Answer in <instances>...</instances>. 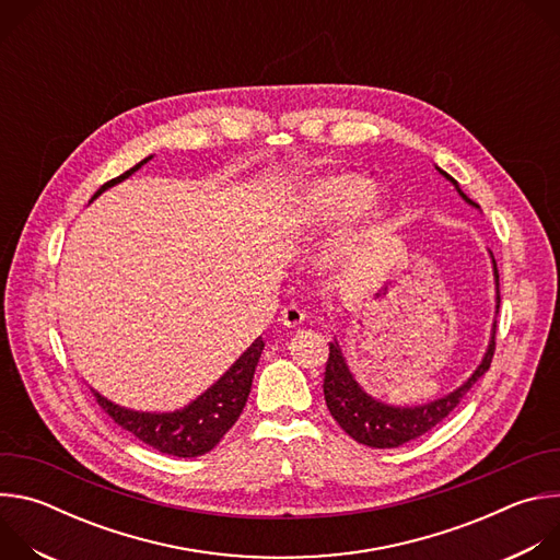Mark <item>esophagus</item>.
I'll list each match as a JSON object with an SVG mask.
<instances>
[{"instance_id": "1", "label": "esophagus", "mask_w": 560, "mask_h": 560, "mask_svg": "<svg viewBox=\"0 0 560 560\" xmlns=\"http://www.w3.org/2000/svg\"><path fill=\"white\" fill-rule=\"evenodd\" d=\"M279 322L285 328H299L305 322V312L301 307H296V305H288V307L281 310Z\"/></svg>"}]
</instances>
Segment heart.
Returning a JSON list of instances; mask_svg holds the SVG:
<instances>
[{"label":"heart","instance_id":"1","mask_svg":"<svg viewBox=\"0 0 560 560\" xmlns=\"http://www.w3.org/2000/svg\"><path fill=\"white\" fill-rule=\"evenodd\" d=\"M372 195L374 184L361 175L339 173L312 179L283 203L279 212L281 230L290 236H303L357 214V225L332 253V259L339 261L354 255L389 217L387 201Z\"/></svg>","mask_w":560,"mask_h":560}]
</instances>
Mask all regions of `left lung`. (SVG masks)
I'll return each instance as SVG.
<instances>
[{
	"label": "left lung",
	"mask_w": 560,
	"mask_h": 560,
	"mask_svg": "<svg viewBox=\"0 0 560 560\" xmlns=\"http://www.w3.org/2000/svg\"><path fill=\"white\" fill-rule=\"evenodd\" d=\"M447 182H452V186L456 188V192L474 208H478L456 184V179H452L445 171L436 168ZM492 266H494V281H497V312H499V303H501V294H499V272H497V264L492 257ZM494 348H497V322L492 326V337H490V346L486 350L483 361L478 363V368L471 372V376L456 387L454 392L434 398L430 404L423 406H415V408H398V406H387L376 401L374 396H370L354 378V374L350 372L346 357L339 348L337 341L330 343V357H328V365H326V376H324V394H326V406L330 410V415L335 417V421L346 430V434H350L357 443H363L368 447H378V450H387V447H398L408 441L419 439L421 434L430 432L436 423H441L447 415H452L456 410V406L460 404V398L469 392V387L481 378L492 363L494 357Z\"/></svg>",
	"instance_id": "1"
}]
</instances>
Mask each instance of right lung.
Listing matches in <instances>:
<instances>
[{
  "instance_id": "add662e5",
  "label": "right lung",
  "mask_w": 560,
  "mask_h": 560,
  "mask_svg": "<svg viewBox=\"0 0 560 560\" xmlns=\"http://www.w3.org/2000/svg\"><path fill=\"white\" fill-rule=\"evenodd\" d=\"M148 159H152V156H145L143 162H139L124 175L104 184L93 195V199H97L104 190L128 179L132 173H137L148 162ZM264 346L266 343L259 337L242 357H238L225 370V374L214 385H210L203 394H199L195 401H190L186 408L175 410V412L128 410V408H121V406L108 401V398H104L100 392H95V389L93 392H95V398L102 406V410L117 425L128 430L132 436H137L145 445L164 452V454H171V456H179V458L201 456V454L210 452L223 439V434L236 423L238 415L244 412V406L248 401V394L253 387V378H255V368L259 363Z\"/></svg>"
}]
</instances>
